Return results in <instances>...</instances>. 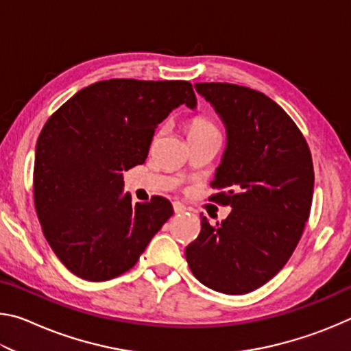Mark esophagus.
Returning <instances> with one entry per match:
<instances>
[{"instance_id": "34e87169", "label": "esophagus", "mask_w": 351, "mask_h": 351, "mask_svg": "<svg viewBox=\"0 0 351 351\" xmlns=\"http://www.w3.org/2000/svg\"><path fill=\"white\" fill-rule=\"evenodd\" d=\"M173 210H175V213H184V212H186V206L180 203V201H175Z\"/></svg>"}]
</instances>
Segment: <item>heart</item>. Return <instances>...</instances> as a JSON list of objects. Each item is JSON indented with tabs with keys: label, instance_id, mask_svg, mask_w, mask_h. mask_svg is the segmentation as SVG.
<instances>
[{
	"label": "heart",
	"instance_id": "1",
	"mask_svg": "<svg viewBox=\"0 0 351 351\" xmlns=\"http://www.w3.org/2000/svg\"><path fill=\"white\" fill-rule=\"evenodd\" d=\"M217 130L215 125L210 121H207L204 117H197L193 119V122L190 123L189 133H203V132H213Z\"/></svg>",
	"mask_w": 351,
	"mask_h": 351
}]
</instances>
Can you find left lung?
Masks as SVG:
<instances>
[{
	"mask_svg": "<svg viewBox=\"0 0 351 351\" xmlns=\"http://www.w3.org/2000/svg\"><path fill=\"white\" fill-rule=\"evenodd\" d=\"M215 108L228 145L209 199L232 212L212 226L201 217L186 247L193 276L224 294H247L269 282L293 255L310 217L314 170L304 134L280 105L234 83H195Z\"/></svg>",
	"mask_w": 351,
	"mask_h": 351,
	"instance_id": "left-lung-1",
	"label": "left lung"
}]
</instances>
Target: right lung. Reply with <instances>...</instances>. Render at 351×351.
Segmentation results:
<instances>
[{
	"instance_id": "add662e5",
	"label": "right lung",
	"mask_w": 351,
	"mask_h": 351,
	"mask_svg": "<svg viewBox=\"0 0 351 351\" xmlns=\"http://www.w3.org/2000/svg\"><path fill=\"white\" fill-rule=\"evenodd\" d=\"M197 106L184 80H102L45 123L35 148L34 203L52 251L83 280L132 269L173 215L170 201L132 204L122 171L144 164L154 130L178 106Z\"/></svg>"
}]
</instances>
